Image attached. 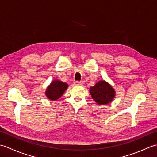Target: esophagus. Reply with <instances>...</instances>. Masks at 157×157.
Wrapping results in <instances>:
<instances>
[{"label": "esophagus", "mask_w": 157, "mask_h": 157, "mask_svg": "<svg viewBox=\"0 0 157 157\" xmlns=\"http://www.w3.org/2000/svg\"><path fill=\"white\" fill-rule=\"evenodd\" d=\"M75 85H82L83 84V82H82V81H75Z\"/></svg>", "instance_id": "34e87169"}]
</instances>
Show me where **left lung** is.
Segmentation results:
<instances>
[{"label": "left lung", "mask_w": 157, "mask_h": 157, "mask_svg": "<svg viewBox=\"0 0 157 157\" xmlns=\"http://www.w3.org/2000/svg\"><path fill=\"white\" fill-rule=\"evenodd\" d=\"M92 98L99 105H105L113 100L115 91L113 87L105 81H100L89 89Z\"/></svg>", "instance_id": "8db88e82"}]
</instances>
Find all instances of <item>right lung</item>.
I'll return each mask as SVG.
<instances>
[{
    "label": "right lung",
    "mask_w": 157,
    "mask_h": 157,
    "mask_svg": "<svg viewBox=\"0 0 157 157\" xmlns=\"http://www.w3.org/2000/svg\"><path fill=\"white\" fill-rule=\"evenodd\" d=\"M68 88V84L60 81H53L48 86L45 95L51 100H57L62 96L63 93Z\"/></svg>",
    "instance_id": "right-lung-1"
}]
</instances>
